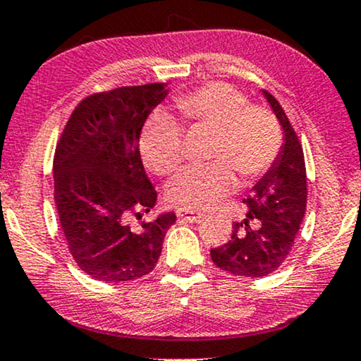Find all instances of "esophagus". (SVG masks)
I'll return each instance as SVG.
<instances>
[{
  "label": "esophagus",
  "instance_id": "34e87169",
  "mask_svg": "<svg viewBox=\"0 0 361 361\" xmlns=\"http://www.w3.org/2000/svg\"><path fill=\"white\" fill-rule=\"evenodd\" d=\"M202 212H197V210H189V209H179L177 210V217L184 222H197L200 217H202Z\"/></svg>",
  "mask_w": 361,
  "mask_h": 361
}]
</instances>
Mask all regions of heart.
<instances>
[{
  "instance_id": "heart-1",
  "label": "heart",
  "mask_w": 361,
  "mask_h": 361,
  "mask_svg": "<svg viewBox=\"0 0 361 361\" xmlns=\"http://www.w3.org/2000/svg\"><path fill=\"white\" fill-rule=\"evenodd\" d=\"M180 118L190 128L212 130L202 167H187L171 182L167 197L184 209H205L243 180L264 176L277 161L283 130L272 111L250 106L249 97L226 82H210L176 97ZM144 162L159 176H169L184 161V129L174 116L156 111L140 133Z\"/></svg>"
}]
</instances>
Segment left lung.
Wrapping results in <instances>:
<instances>
[{"label": "left lung", "mask_w": 361, "mask_h": 361, "mask_svg": "<svg viewBox=\"0 0 361 361\" xmlns=\"http://www.w3.org/2000/svg\"><path fill=\"white\" fill-rule=\"evenodd\" d=\"M264 96L282 124V152L243 199L247 215L242 222H233L231 240L210 250L219 269L240 277H265L283 264L307 209L302 144L280 102L267 91Z\"/></svg>", "instance_id": "1"}]
</instances>
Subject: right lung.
<instances>
[{
    "mask_svg": "<svg viewBox=\"0 0 361 361\" xmlns=\"http://www.w3.org/2000/svg\"><path fill=\"white\" fill-rule=\"evenodd\" d=\"M167 82L124 86L79 102L58 140L54 202L68 249L79 269L101 282L151 274L174 212L130 226L156 205L139 137L147 116L166 99Z\"/></svg>",
    "mask_w": 361,
    "mask_h": 361,
    "instance_id": "add662e5",
    "label": "right lung"
}]
</instances>
